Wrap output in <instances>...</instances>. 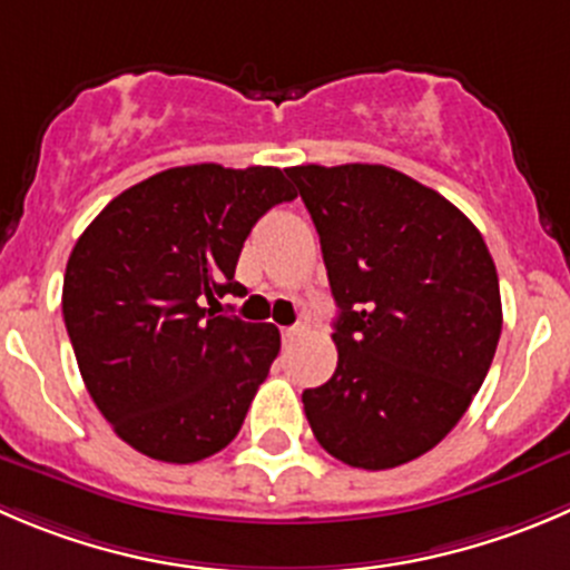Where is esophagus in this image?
Segmentation results:
<instances>
[{"mask_svg": "<svg viewBox=\"0 0 570 570\" xmlns=\"http://www.w3.org/2000/svg\"><path fill=\"white\" fill-rule=\"evenodd\" d=\"M301 334H303L301 325H292V328H281V336H284V342L297 340V336H301Z\"/></svg>", "mask_w": 570, "mask_h": 570, "instance_id": "34e87169", "label": "esophagus"}]
</instances>
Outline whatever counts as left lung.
Returning <instances> with one entry per match:
<instances>
[{
  "label": "left lung",
  "mask_w": 570,
  "mask_h": 570,
  "mask_svg": "<svg viewBox=\"0 0 570 570\" xmlns=\"http://www.w3.org/2000/svg\"><path fill=\"white\" fill-rule=\"evenodd\" d=\"M320 234L340 358L303 392L317 443L386 471L432 451L482 386L501 336L493 256L476 225L381 164L286 169Z\"/></svg>",
  "instance_id": "8db88e82"
}]
</instances>
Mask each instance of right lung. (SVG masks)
<instances>
[{"label":"right lung","mask_w":570,"mask_h":570,"mask_svg":"<svg viewBox=\"0 0 570 570\" xmlns=\"http://www.w3.org/2000/svg\"><path fill=\"white\" fill-rule=\"evenodd\" d=\"M295 189L275 167L195 164L130 186L97 214L63 275V320L102 417L175 465L223 451L281 351L269 323L223 317L253 225Z\"/></svg>","instance_id":"add662e5"}]
</instances>
